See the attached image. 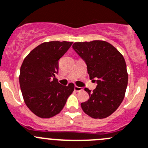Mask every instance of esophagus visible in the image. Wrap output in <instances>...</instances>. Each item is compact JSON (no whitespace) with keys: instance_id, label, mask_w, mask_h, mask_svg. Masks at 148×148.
<instances>
[{"instance_id":"1","label":"esophagus","mask_w":148,"mask_h":148,"mask_svg":"<svg viewBox=\"0 0 148 148\" xmlns=\"http://www.w3.org/2000/svg\"><path fill=\"white\" fill-rule=\"evenodd\" d=\"M74 90L76 92H80V91H82L83 88L82 87H77V86H74Z\"/></svg>"}]
</instances>
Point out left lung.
Listing matches in <instances>:
<instances>
[{
  "label": "left lung",
  "instance_id": "8db88e82",
  "mask_svg": "<svg viewBox=\"0 0 148 148\" xmlns=\"http://www.w3.org/2000/svg\"><path fill=\"white\" fill-rule=\"evenodd\" d=\"M74 51L84 60L90 79L97 78V87L89 94V100L81 103L83 111L93 119L109 116L121 105L128 84L127 64L122 54L103 40L77 42Z\"/></svg>",
  "mask_w": 148,
  "mask_h": 148
}]
</instances>
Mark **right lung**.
Returning a JSON list of instances; mask_svg holds the SVG:
<instances>
[{"mask_svg":"<svg viewBox=\"0 0 148 148\" xmlns=\"http://www.w3.org/2000/svg\"><path fill=\"white\" fill-rule=\"evenodd\" d=\"M73 42H45L32 50L20 69L19 84L24 103L37 116L49 119L59 114L74 84L63 86L56 78L58 61Z\"/></svg>","mask_w":148,"mask_h":148,"instance_id":"right-lung-1","label":"right lung"}]
</instances>
